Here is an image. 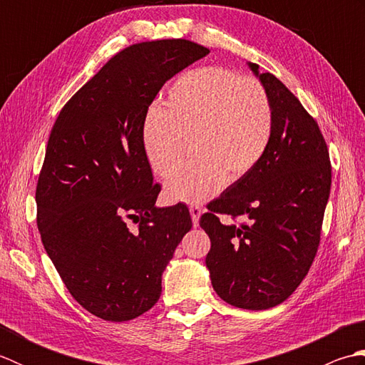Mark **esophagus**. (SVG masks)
I'll return each mask as SVG.
<instances>
[{"instance_id": "1", "label": "esophagus", "mask_w": 365, "mask_h": 365, "mask_svg": "<svg viewBox=\"0 0 365 365\" xmlns=\"http://www.w3.org/2000/svg\"><path fill=\"white\" fill-rule=\"evenodd\" d=\"M202 208L199 205H190V213H191V218H192V224H195V227L199 226V218L200 215H202Z\"/></svg>"}]
</instances>
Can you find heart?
I'll return each instance as SVG.
<instances>
[{
  "label": "heart",
  "instance_id": "1",
  "mask_svg": "<svg viewBox=\"0 0 365 365\" xmlns=\"http://www.w3.org/2000/svg\"><path fill=\"white\" fill-rule=\"evenodd\" d=\"M273 135V110L259 81L221 67L183 73L160 110L143 125V150L152 170L168 177L180 165L187 139L196 155L165 185L174 202L195 204L257 166Z\"/></svg>",
  "mask_w": 365,
  "mask_h": 365
}]
</instances>
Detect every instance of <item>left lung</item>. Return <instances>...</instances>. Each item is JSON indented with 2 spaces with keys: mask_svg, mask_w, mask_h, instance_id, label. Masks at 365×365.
Listing matches in <instances>:
<instances>
[{
  "mask_svg": "<svg viewBox=\"0 0 365 365\" xmlns=\"http://www.w3.org/2000/svg\"><path fill=\"white\" fill-rule=\"evenodd\" d=\"M273 110L268 149L251 173L207 205L200 227L210 237L205 257L218 297L265 311L297 290L311 268L331 190V163L317 122L274 75L247 63ZM247 223L221 225L217 216Z\"/></svg>",
  "mask_w": 365,
  "mask_h": 365,
  "instance_id": "8db88e82",
  "label": "left lung"
}]
</instances>
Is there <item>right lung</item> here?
I'll list each match as a JSON object with an SVG mask.
<instances>
[{"mask_svg": "<svg viewBox=\"0 0 365 365\" xmlns=\"http://www.w3.org/2000/svg\"><path fill=\"white\" fill-rule=\"evenodd\" d=\"M207 54L185 38L131 45L54 122L36 190L37 227L67 290L98 319L127 322L149 311L192 226L185 204L155 205L161 188L141 133L163 84Z\"/></svg>", "mask_w": 365, "mask_h": 365, "instance_id": "obj_1", "label": "right lung"}]
</instances>
